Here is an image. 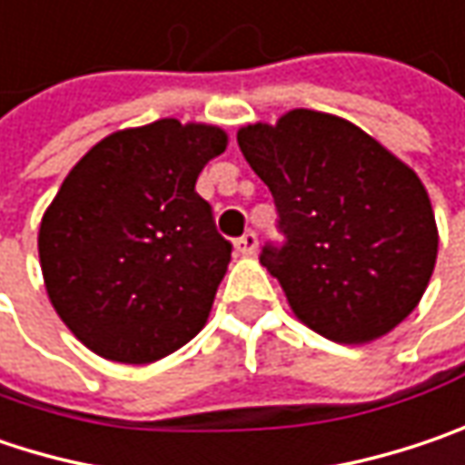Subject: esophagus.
<instances>
[{
  "label": "esophagus",
  "mask_w": 465,
  "mask_h": 465,
  "mask_svg": "<svg viewBox=\"0 0 465 465\" xmlns=\"http://www.w3.org/2000/svg\"><path fill=\"white\" fill-rule=\"evenodd\" d=\"M236 250H239L242 255H255V250H258V233H242V236L236 239Z\"/></svg>",
  "instance_id": "1"
}]
</instances>
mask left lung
Returning <instances> with one entry per match:
<instances>
[{
  "mask_svg": "<svg viewBox=\"0 0 465 465\" xmlns=\"http://www.w3.org/2000/svg\"><path fill=\"white\" fill-rule=\"evenodd\" d=\"M239 150L271 189L282 242L260 262L302 323L361 344L411 313L431 279L437 223L419 176L358 125L292 110L247 125Z\"/></svg>",
  "mask_w": 465,
  "mask_h": 465,
  "instance_id": "left-lung-1",
  "label": "left lung"
}]
</instances>
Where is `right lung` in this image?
<instances>
[{
    "mask_svg": "<svg viewBox=\"0 0 465 465\" xmlns=\"http://www.w3.org/2000/svg\"><path fill=\"white\" fill-rule=\"evenodd\" d=\"M223 150L221 128L165 118L102 139L63 181L39 232L42 273L96 355L152 363L205 326L232 242L194 186Z\"/></svg>",
    "mask_w": 465,
    "mask_h": 465,
    "instance_id": "1",
    "label": "right lung"
}]
</instances>
